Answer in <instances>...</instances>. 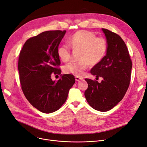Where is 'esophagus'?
<instances>
[{
    "label": "esophagus",
    "instance_id": "esophagus-1",
    "mask_svg": "<svg viewBox=\"0 0 147 147\" xmlns=\"http://www.w3.org/2000/svg\"><path fill=\"white\" fill-rule=\"evenodd\" d=\"M82 79H83V78H82V77H78V76L75 77V80H76L77 82L81 80H82Z\"/></svg>",
    "mask_w": 147,
    "mask_h": 147
}]
</instances>
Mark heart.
I'll return each mask as SVG.
<instances>
[{
    "instance_id": "heart-1",
    "label": "heart",
    "mask_w": 147,
    "mask_h": 147,
    "mask_svg": "<svg viewBox=\"0 0 147 147\" xmlns=\"http://www.w3.org/2000/svg\"><path fill=\"white\" fill-rule=\"evenodd\" d=\"M67 44H63L57 48V55L64 62L68 61L71 56V48L80 49L78 61H71L64 66V72L82 76L90 65L99 63L105 57L108 49L107 40L102 37H96L91 31L81 30L74 33L69 40Z\"/></svg>"
}]
</instances>
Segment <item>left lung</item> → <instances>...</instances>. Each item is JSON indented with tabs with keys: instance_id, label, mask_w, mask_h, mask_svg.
<instances>
[{
	"instance_id": "obj_1",
	"label": "left lung",
	"mask_w": 147,
	"mask_h": 147,
	"mask_svg": "<svg viewBox=\"0 0 147 147\" xmlns=\"http://www.w3.org/2000/svg\"><path fill=\"white\" fill-rule=\"evenodd\" d=\"M108 43L106 55L91 70V74L103 80L86 78L88 87L84 92L88 103L92 108L107 112L113 109L125 95L130 84L132 67L126 43L119 35L102 29Z\"/></svg>"
}]
</instances>
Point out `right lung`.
<instances>
[{"label":"right lung","instance_id":"add662e5","mask_svg":"<svg viewBox=\"0 0 147 147\" xmlns=\"http://www.w3.org/2000/svg\"><path fill=\"white\" fill-rule=\"evenodd\" d=\"M65 32L48 30L31 37L20 53L18 67L22 90L30 104L45 113L61 107L75 82L71 74L61 75L56 82L51 78L52 73H61L57 48Z\"/></svg>","mask_w":147,"mask_h":147}]
</instances>
